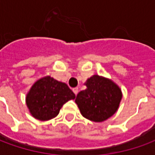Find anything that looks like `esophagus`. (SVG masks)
I'll list each match as a JSON object with an SVG mask.
<instances>
[{
    "mask_svg": "<svg viewBox=\"0 0 155 155\" xmlns=\"http://www.w3.org/2000/svg\"><path fill=\"white\" fill-rule=\"evenodd\" d=\"M73 92H74V94H75V95L78 94V92H79V89L78 88H74L73 89Z\"/></svg>",
    "mask_w": 155,
    "mask_h": 155,
    "instance_id": "1",
    "label": "esophagus"
}]
</instances>
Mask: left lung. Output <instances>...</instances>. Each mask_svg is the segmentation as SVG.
<instances>
[{"instance_id":"obj_1","label":"left lung","mask_w":155,"mask_h":155,"mask_svg":"<svg viewBox=\"0 0 155 155\" xmlns=\"http://www.w3.org/2000/svg\"><path fill=\"white\" fill-rule=\"evenodd\" d=\"M87 89L81 91L75 103L81 114L94 122H102L116 112L122 98L120 89L113 81L99 75L88 79Z\"/></svg>"}]
</instances>
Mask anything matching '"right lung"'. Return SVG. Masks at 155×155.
Here are the masks:
<instances>
[{"instance_id": "add662e5", "label": "right lung", "mask_w": 155, "mask_h": 155, "mask_svg": "<svg viewBox=\"0 0 155 155\" xmlns=\"http://www.w3.org/2000/svg\"><path fill=\"white\" fill-rule=\"evenodd\" d=\"M75 94L67 84L46 76L36 81L26 95V104L32 116L49 120L56 116L62 105Z\"/></svg>"}]
</instances>
